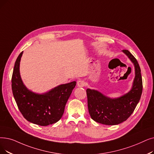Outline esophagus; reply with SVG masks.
I'll return each mask as SVG.
<instances>
[{
    "instance_id": "esophagus-1",
    "label": "esophagus",
    "mask_w": 154,
    "mask_h": 154,
    "mask_svg": "<svg viewBox=\"0 0 154 154\" xmlns=\"http://www.w3.org/2000/svg\"><path fill=\"white\" fill-rule=\"evenodd\" d=\"M77 85L80 88H82V87L85 86V82L83 81V80H79V81L77 82Z\"/></svg>"
}]
</instances>
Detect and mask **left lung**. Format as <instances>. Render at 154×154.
Instances as JSON below:
<instances>
[{
	"label": "left lung",
	"instance_id": "obj_1",
	"mask_svg": "<svg viewBox=\"0 0 154 154\" xmlns=\"http://www.w3.org/2000/svg\"><path fill=\"white\" fill-rule=\"evenodd\" d=\"M123 52L135 65V77L131 90L124 96L111 99L96 90L88 89V105L89 115L95 122L106 125H115L128 119L138 103L143 89L142 78L137 59L127 50Z\"/></svg>",
	"mask_w": 154,
	"mask_h": 154
}]
</instances>
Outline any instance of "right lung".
<instances>
[{
  "mask_svg": "<svg viewBox=\"0 0 154 154\" xmlns=\"http://www.w3.org/2000/svg\"><path fill=\"white\" fill-rule=\"evenodd\" d=\"M23 53L16 59L11 80L13 96L18 108L24 118L31 123L40 126L55 123L61 119L76 82L58 85L43 94L29 91L24 85L19 73Z\"/></svg>",
  "mask_w": 154,
  "mask_h": 154,
  "instance_id": "right-lung-1",
  "label": "right lung"
}]
</instances>
